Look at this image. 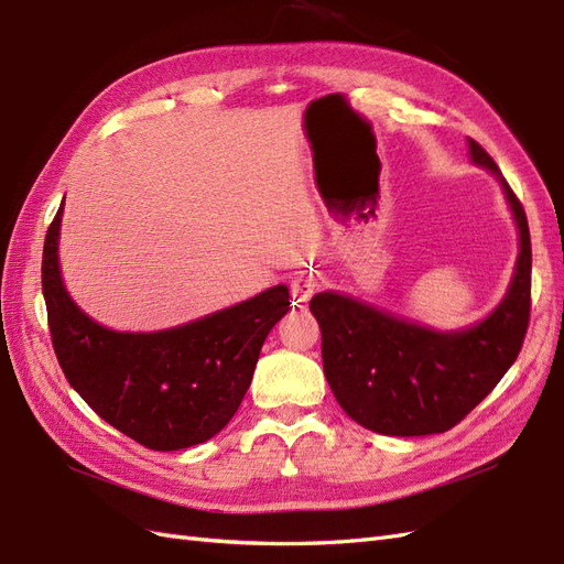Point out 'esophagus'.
Instances as JSON below:
<instances>
[{
	"label": "esophagus",
	"mask_w": 564,
	"mask_h": 564,
	"mask_svg": "<svg viewBox=\"0 0 564 564\" xmlns=\"http://www.w3.org/2000/svg\"><path fill=\"white\" fill-rule=\"evenodd\" d=\"M313 289H315L313 280L303 278V280H296V282L292 284V294H294L296 301H308V299L313 296Z\"/></svg>",
	"instance_id": "obj_1"
}]
</instances>
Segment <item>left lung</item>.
<instances>
[{"mask_svg":"<svg viewBox=\"0 0 564 564\" xmlns=\"http://www.w3.org/2000/svg\"><path fill=\"white\" fill-rule=\"evenodd\" d=\"M469 156L506 192L520 230V256L500 306L463 332H434L334 292L315 294L323 368L346 415L387 436H424L455 427L520 356L531 311V239L527 213L486 149Z\"/></svg>","mask_w":564,"mask_h":564,"instance_id":"left-lung-1","label":"left lung"}]
</instances>
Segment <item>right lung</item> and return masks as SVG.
<instances>
[{
	"instance_id": "right-lung-1",
	"label": "right lung",
	"mask_w": 564,
	"mask_h": 564,
	"mask_svg": "<svg viewBox=\"0 0 564 564\" xmlns=\"http://www.w3.org/2000/svg\"><path fill=\"white\" fill-rule=\"evenodd\" d=\"M61 204L42 253V294L54 354L95 413L151 451L204 444L232 420L268 332L289 311L278 284L189 325L132 334L106 329L68 296L58 270Z\"/></svg>"
}]
</instances>
